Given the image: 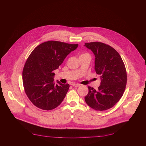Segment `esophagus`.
Wrapping results in <instances>:
<instances>
[{"label":"esophagus","mask_w":146,"mask_h":146,"mask_svg":"<svg viewBox=\"0 0 146 146\" xmlns=\"http://www.w3.org/2000/svg\"><path fill=\"white\" fill-rule=\"evenodd\" d=\"M72 86L73 87H78L79 86H80V84H78V83H72V84H71Z\"/></svg>","instance_id":"obj_1"}]
</instances>
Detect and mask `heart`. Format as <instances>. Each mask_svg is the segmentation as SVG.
I'll use <instances>...</instances> for the list:
<instances>
[{
  "label": "heart",
  "instance_id": "heart-1",
  "mask_svg": "<svg viewBox=\"0 0 146 146\" xmlns=\"http://www.w3.org/2000/svg\"><path fill=\"white\" fill-rule=\"evenodd\" d=\"M84 54H87V53H86V54H82V55H84Z\"/></svg>",
  "mask_w": 146,
  "mask_h": 146
}]
</instances>
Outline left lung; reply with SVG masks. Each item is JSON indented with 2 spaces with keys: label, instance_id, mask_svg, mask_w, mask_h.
<instances>
[{
  "label": "left lung",
  "instance_id": "8db88e82",
  "mask_svg": "<svg viewBox=\"0 0 146 146\" xmlns=\"http://www.w3.org/2000/svg\"><path fill=\"white\" fill-rule=\"evenodd\" d=\"M95 56V70L101 77L98 90L90 86L85 97L87 105L95 110L113 108L123 95L127 85L125 66L119 53L112 47L102 42L86 43Z\"/></svg>",
  "mask_w": 146,
  "mask_h": 146
}]
</instances>
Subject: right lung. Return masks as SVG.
<instances>
[{"instance_id":"right-lung-1","label":"right lung","mask_w":146,"mask_h":146,"mask_svg":"<svg viewBox=\"0 0 146 146\" xmlns=\"http://www.w3.org/2000/svg\"><path fill=\"white\" fill-rule=\"evenodd\" d=\"M78 44L48 41L37 46L28 56L23 71L25 92L33 105L42 110H50L63 101L69 84L54 82V71L65 58L75 50Z\"/></svg>"}]
</instances>
